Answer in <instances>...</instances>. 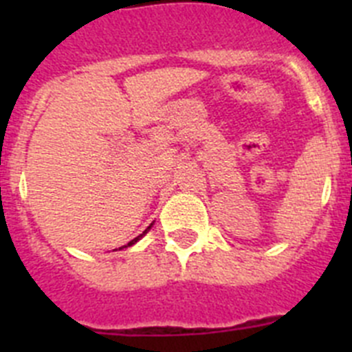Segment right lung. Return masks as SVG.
Returning <instances> with one entry per match:
<instances>
[{"mask_svg":"<svg viewBox=\"0 0 352 352\" xmlns=\"http://www.w3.org/2000/svg\"><path fill=\"white\" fill-rule=\"evenodd\" d=\"M151 226H153V223H149V227H148V229H146V231H144V232H142V234H139V236H138V238H133V239H132V241H129V243H126V245H123V247H120V250H121V248L132 247V245H135V243H138L139 239H141V238H142V236H144V234H146V232H148V231H149V229H151Z\"/></svg>","mask_w":352,"mask_h":352,"instance_id":"add662e5","label":"right lung"}]
</instances>
